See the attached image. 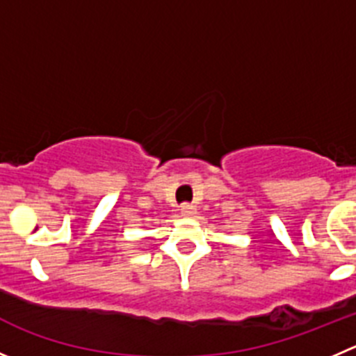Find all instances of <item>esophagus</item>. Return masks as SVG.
Segmentation results:
<instances>
[{"label": "esophagus", "instance_id": "obj_1", "mask_svg": "<svg viewBox=\"0 0 356 356\" xmlns=\"http://www.w3.org/2000/svg\"><path fill=\"white\" fill-rule=\"evenodd\" d=\"M180 213L181 216H192L195 213V208L192 204H188V202H184V204L180 206Z\"/></svg>", "mask_w": 356, "mask_h": 356}]
</instances>
